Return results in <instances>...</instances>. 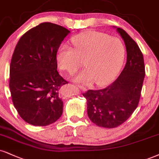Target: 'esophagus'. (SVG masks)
I'll return each mask as SVG.
<instances>
[{
	"mask_svg": "<svg viewBox=\"0 0 159 159\" xmlns=\"http://www.w3.org/2000/svg\"><path fill=\"white\" fill-rule=\"evenodd\" d=\"M76 86H77V88H79V89H80L81 90H83V91H85V90H86L85 88L84 87V86L81 85H77Z\"/></svg>",
	"mask_w": 159,
	"mask_h": 159,
	"instance_id": "obj_1",
	"label": "esophagus"
}]
</instances>
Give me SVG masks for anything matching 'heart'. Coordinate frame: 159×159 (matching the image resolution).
Returning a JSON list of instances; mask_svg holds the SVG:
<instances>
[{"mask_svg":"<svg viewBox=\"0 0 159 159\" xmlns=\"http://www.w3.org/2000/svg\"><path fill=\"white\" fill-rule=\"evenodd\" d=\"M74 49L62 45L57 59L62 70L74 74L84 60L85 69L75 77L76 82L89 83L94 80L97 85L108 83L118 73L124 60L125 48L118 38L102 32H87L74 37Z\"/></svg>","mask_w":159,"mask_h":159,"instance_id":"1","label":"heart"}]
</instances>
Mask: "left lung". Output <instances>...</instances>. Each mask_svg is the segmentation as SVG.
Returning a JSON list of instances; mask_svg holds the SVG:
<instances>
[{"label":"left lung","instance_id":"1","mask_svg":"<svg viewBox=\"0 0 159 159\" xmlns=\"http://www.w3.org/2000/svg\"><path fill=\"white\" fill-rule=\"evenodd\" d=\"M125 41L127 62L116 80L106 88L89 90L83 93L87 99L88 116L92 122L105 128H114L127 120L138 106L145 76L144 57L130 35L116 29Z\"/></svg>","mask_w":159,"mask_h":159}]
</instances>
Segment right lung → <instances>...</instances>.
<instances>
[{
    "mask_svg": "<svg viewBox=\"0 0 159 159\" xmlns=\"http://www.w3.org/2000/svg\"><path fill=\"white\" fill-rule=\"evenodd\" d=\"M70 31L45 22L29 29L17 43L9 68L11 100L20 116L34 126H47L61 116L62 85L57 53Z\"/></svg>",
    "mask_w": 159,
    "mask_h": 159,
    "instance_id": "1",
    "label": "right lung"
}]
</instances>
